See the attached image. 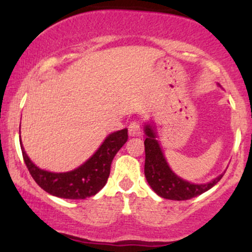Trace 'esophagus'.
Masks as SVG:
<instances>
[{
  "mask_svg": "<svg viewBox=\"0 0 252 252\" xmlns=\"http://www.w3.org/2000/svg\"><path fill=\"white\" fill-rule=\"evenodd\" d=\"M142 134V128H141V123L137 121H134L129 124V135L135 137V136H140Z\"/></svg>",
  "mask_w": 252,
  "mask_h": 252,
  "instance_id": "1",
  "label": "esophagus"
}]
</instances>
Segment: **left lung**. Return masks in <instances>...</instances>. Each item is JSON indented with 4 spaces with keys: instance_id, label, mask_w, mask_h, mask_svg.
<instances>
[{
    "instance_id": "left-lung-1",
    "label": "left lung",
    "mask_w": 252,
    "mask_h": 252,
    "mask_svg": "<svg viewBox=\"0 0 252 252\" xmlns=\"http://www.w3.org/2000/svg\"><path fill=\"white\" fill-rule=\"evenodd\" d=\"M146 161H144V175L156 194L169 200H189L202 194L212 189L217 182L220 181L222 175L213 179L207 184H190L176 176L169 168L166 158L162 154L158 142L155 140V132L150 126H146Z\"/></svg>"
}]
</instances>
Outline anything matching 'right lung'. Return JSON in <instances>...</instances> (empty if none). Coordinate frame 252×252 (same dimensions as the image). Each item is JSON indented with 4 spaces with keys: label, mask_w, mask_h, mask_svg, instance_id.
I'll return each instance as SVG.
<instances>
[{
    "label": "right lung",
    "mask_w": 252,
    "mask_h": 252,
    "mask_svg": "<svg viewBox=\"0 0 252 252\" xmlns=\"http://www.w3.org/2000/svg\"><path fill=\"white\" fill-rule=\"evenodd\" d=\"M128 141V129L112 132L85 163L67 173H52L40 169L30 160L21 144L22 156L32 178L43 190L63 199H85L105 186L115 155Z\"/></svg>",
    "instance_id": "add662e5"
}]
</instances>
